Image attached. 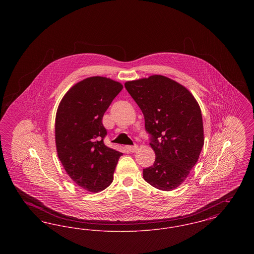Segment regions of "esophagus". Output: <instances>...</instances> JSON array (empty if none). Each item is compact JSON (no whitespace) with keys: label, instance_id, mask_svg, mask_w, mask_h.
Instances as JSON below:
<instances>
[{"label":"esophagus","instance_id":"34e87169","mask_svg":"<svg viewBox=\"0 0 254 254\" xmlns=\"http://www.w3.org/2000/svg\"><path fill=\"white\" fill-rule=\"evenodd\" d=\"M126 148H127L129 152H135V151H137V149H138V145H127Z\"/></svg>","mask_w":254,"mask_h":254}]
</instances>
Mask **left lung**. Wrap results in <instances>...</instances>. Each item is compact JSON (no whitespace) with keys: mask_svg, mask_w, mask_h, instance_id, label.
I'll list each match as a JSON object with an SVG mask.
<instances>
[{"mask_svg":"<svg viewBox=\"0 0 254 254\" xmlns=\"http://www.w3.org/2000/svg\"><path fill=\"white\" fill-rule=\"evenodd\" d=\"M145 117L154 164L143 170L145 181L173 190L189 176L204 145L201 109L183 85L162 75L125 84Z\"/></svg>","mask_w":254,"mask_h":254,"instance_id":"1","label":"left lung"}]
</instances>
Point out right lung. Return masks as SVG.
<instances>
[{
    "label": "right lung",
    "mask_w": 254,
    "mask_h": 254,
    "mask_svg": "<svg viewBox=\"0 0 254 254\" xmlns=\"http://www.w3.org/2000/svg\"><path fill=\"white\" fill-rule=\"evenodd\" d=\"M123 85L109 78L90 77L66 92L55 120L58 157L80 188L99 192L108 188L123 153L105 145L102 120Z\"/></svg>",
    "instance_id": "1"
}]
</instances>
